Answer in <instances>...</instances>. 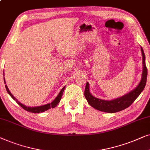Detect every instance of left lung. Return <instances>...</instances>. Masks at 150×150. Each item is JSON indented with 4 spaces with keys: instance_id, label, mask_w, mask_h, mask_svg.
Here are the masks:
<instances>
[{
    "instance_id": "8db88e82",
    "label": "left lung",
    "mask_w": 150,
    "mask_h": 150,
    "mask_svg": "<svg viewBox=\"0 0 150 150\" xmlns=\"http://www.w3.org/2000/svg\"><path fill=\"white\" fill-rule=\"evenodd\" d=\"M143 58V71L141 79L137 87L132 91L117 98L111 100H104L94 97L90 92V86L88 82L86 83L84 91V96L90 105L99 111L107 113H115L121 111L129 107L136 99L140 95L145 87L147 81V70L145 65V56L142 47H141Z\"/></svg>"
}]
</instances>
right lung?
<instances>
[{
    "label": "right lung",
    "mask_w": 150,
    "mask_h": 150,
    "mask_svg": "<svg viewBox=\"0 0 150 150\" xmlns=\"http://www.w3.org/2000/svg\"><path fill=\"white\" fill-rule=\"evenodd\" d=\"M4 82H5V83H6L5 80V77H4ZM65 86H64L62 88V89L61 90V91L59 92V93L58 94V95H57V97H55V99L53 101H52V102L49 103H47V104H45V105H39V106L30 107V106H27V105H24L22 103L20 102V101H18V100L16 98H15L14 96H13L12 94L11 93V92L9 91V88H8L7 86L5 85L6 90H7L8 94H9V95L11 97V98H12L14 101H16V103H18V104L21 105V106L23 108V109H25V110L29 112H32V113L44 112L50 109V108H54L55 107H56L57 104L59 103V101L61 100V98H62V97L64 91V89H65Z\"/></svg>",
    "instance_id": "right-lung-1"
}]
</instances>
